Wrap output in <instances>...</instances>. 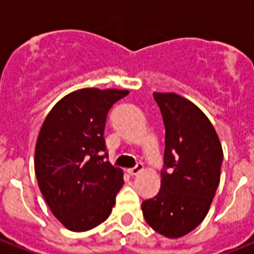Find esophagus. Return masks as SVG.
<instances>
[{
    "label": "esophagus",
    "instance_id": "34e87169",
    "mask_svg": "<svg viewBox=\"0 0 254 254\" xmlns=\"http://www.w3.org/2000/svg\"><path fill=\"white\" fill-rule=\"evenodd\" d=\"M142 170H143V165L141 162H138L134 167H131V169L127 170V173L130 174V175H137V174L141 173Z\"/></svg>",
    "mask_w": 254,
    "mask_h": 254
}]
</instances>
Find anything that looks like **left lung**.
I'll use <instances>...</instances> for the list:
<instances>
[{
	"label": "left lung",
	"instance_id": "obj_1",
	"mask_svg": "<svg viewBox=\"0 0 254 254\" xmlns=\"http://www.w3.org/2000/svg\"><path fill=\"white\" fill-rule=\"evenodd\" d=\"M165 124L161 190L142 201L143 217L155 232L178 239L208 213L219 183L223 149L207 116L177 93H157Z\"/></svg>",
	"mask_w": 254,
	"mask_h": 254
}]
</instances>
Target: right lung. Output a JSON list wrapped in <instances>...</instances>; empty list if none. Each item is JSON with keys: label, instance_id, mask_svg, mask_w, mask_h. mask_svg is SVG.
<instances>
[{"label": "right lung", "instance_id": "obj_1", "mask_svg": "<svg viewBox=\"0 0 254 254\" xmlns=\"http://www.w3.org/2000/svg\"><path fill=\"white\" fill-rule=\"evenodd\" d=\"M129 91L84 88L64 96L42 125L35 146L38 186L65 228L84 232L111 215L123 170L107 161L108 112Z\"/></svg>", "mask_w": 254, "mask_h": 254}]
</instances>
